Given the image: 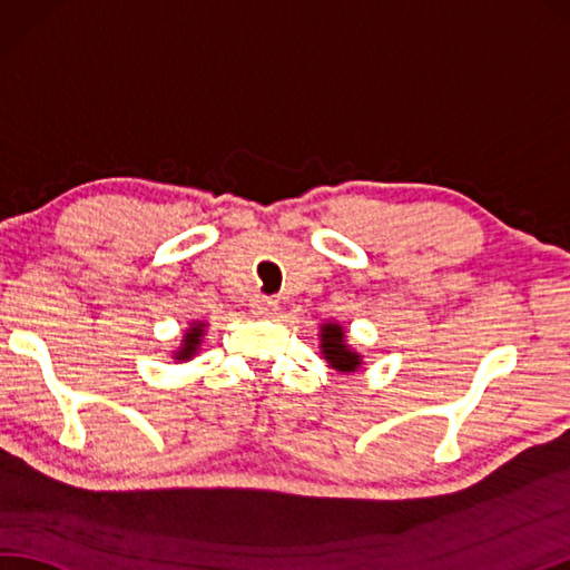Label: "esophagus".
<instances>
[{
	"instance_id": "1",
	"label": "esophagus",
	"mask_w": 570,
	"mask_h": 570,
	"mask_svg": "<svg viewBox=\"0 0 570 570\" xmlns=\"http://www.w3.org/2000/svg\"><path fill=\"white\" fill-rule=\"evenodd\" d=\"M277 309V302L271 297H256L250 302V312L256 314V317H271Z\"/></svg>"
}]
</instances>
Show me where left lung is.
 <instances>
[{
	"mask_svg": "<svg viewBox=\"0 0 570 570\" xmlns=\"http://www.w3.org/2000/svg\"><path fill=\"white\" fill-rule=\"evenodd\" d=\"M320 353L328 363V368H334L341 375L356 373L363 365V356L348 344L346 328L338 322H324L320 326Z\"/></svg>",
	"mask_w": 570,
	"mask_h": 570,
	"instance_id": "left-lung-1",
	"label": "left lung"
}]
</instances>
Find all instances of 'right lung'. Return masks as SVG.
<instances>
[{
	"mask_svg": "<svg viewBox=\"0 0 570 570\" xmlns=\"http://www.w3.org/2000/svg\"><path fill=\"white\" fill-rule=\"evenodd\" d=\"M207 326H209L207 322H189L183 338H180V346L170 353L173 361H178V363L193 361L202 346V338H205V334H207Z\"/></svg>",
	"mask_w": 570,
	"mask_h": 570,
	"instance_id": "add662e5",
	"label": "right lung"
}]
</instances>
